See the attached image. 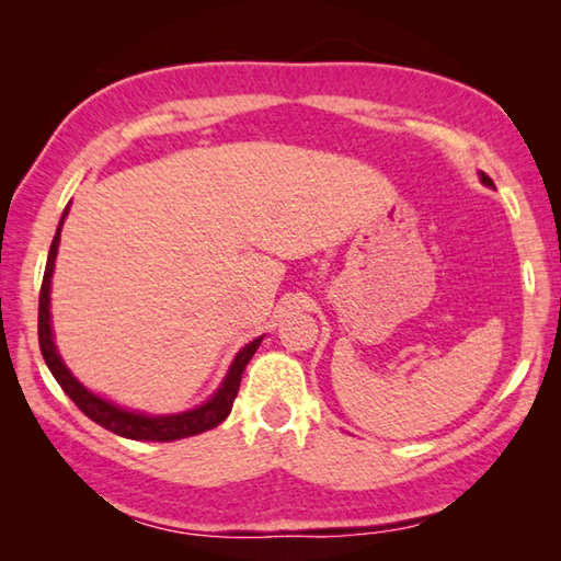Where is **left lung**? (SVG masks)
I'll use <instances>...</instances> for the list:
<instances>
[{"label": "left lung", "mask_w": 561, "mask_h": 561, "mask_svg": "<svg viewBox=\"0 0 561 561\" xmlns=\"http://www.w3.org/2000/svg\"><path fill=\"white\" fill-rule=\"evenodd\" d=\"M480 180H482V185H488V187H492V180L485 175V173H480Z\"/></svg>", "instance_id": "8db88e82"}]
</instances>
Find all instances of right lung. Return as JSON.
Masks as SVG:
<instances>
[{"label": "right lung", "mask_w": 561, "mask_h": 561, "mask_svg": "<svg viewBox=\"0 0 561 561\" xmlns=\"http://www.w3.org/2000/svg\"><path fill=\"white\" fill-rule=\"evenodd\" d=\"M66 215H69V205L59 220V227H56V234L51 240V250H49V260H46V270H44V282H42V294H39V346H42V356L49 366V371L54 374L56 381L64 388V393L71 398V401L87 413L93 423L103 425V428L121 435V438H130V440H153V443H170V440H180V438H190V435L205 433L220 425L227 415L232 411V403L237 398V391H240V381L244 374V366L250 364V358L254 356V351L260 348L262 339L257 336L250 344L242 346L237 351V356L232 358L230 368L222 378V383L217 391L207 398L205 403L190 408V411L183 413H168V415H150V413H140V411H128V408H121L113 401H106L103 396H96L89 391L79 378H76L69 366L64 364V358L59 354V348L54 344V329H51V277H54V262H56V252H59V242H61V227Z\"/></svg>", "instance_id": "obj_1"}]
</instances>
